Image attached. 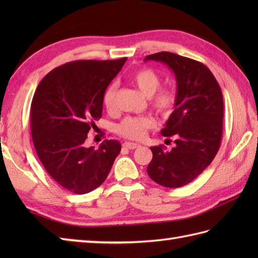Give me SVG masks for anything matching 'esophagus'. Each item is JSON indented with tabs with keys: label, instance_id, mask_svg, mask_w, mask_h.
I'll list each match as a JSON object with an SVG mask.
<instances>
[{
	"label": "esophagus",
	"instance_id": "34e87169",
	"mask_svg": "<svg viewBox=\"0 0 258 258\" xmlns=\"http://www.w3.org/2000/svg\"><path fill=\"white\" fill-rule=\"evenodd\" d=\"M123 146L126 147V149L134 150V149H138V147H140V144H138V143H132V142H124Z\"/></svg>",
	"mask_w": 258,
	"mask_h": 258
}]
</instances>
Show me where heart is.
<instances>
[{
  "mask_svg": "<svg viewBox=\"0 0 258 258\" xmlns=\"http://www.w3.org/2000/svg\"><path fill=\"white\" fill-rule=\"evenodd\" d=\"M132 83L150 97L152 107L164 117H167L174 111L176 105V92L169 87L160 89L162 79L151 69H143L134 73L131 78ZM117 85L115 83L109 84L103 94V104L107 111L112 112L115 108V97H116ZM155 125V120L149 115L143 116H127L120 122L116 132L120 136L130 140L143 139L147 131Z\"/></svg>",
  "mask_w": 258,
  "mask_h": 258,
  "instance_id": "obj_1",
  "label": "heart"
}]
</instances>
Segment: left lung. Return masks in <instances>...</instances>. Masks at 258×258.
Returning a JSON list of instances; mask_svg holds the SVG:
<instances>
[{
	"mask_svg": "<svg viewBox=\"0 0 258 258\" xmlns=\"http://www.w3.org/2000/svg\"><path fill=\"white\" fill-rule=\"evenodd\" d=\"M145 61L166 64L176 78V105L163 136H173L175 146L151 147L149 176L162 186L180 187L190 183L210 165L220 150L224 103L220 85L206 65L175 53L160 52Z\"/></svg>",
	"mask_w": 258,
	"mask_h": 258,
	"instance_id": "1",
	"label": "left lung"
}]
</instances>
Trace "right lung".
<instances>
[{
	"mask_svg": "<svg viewBox=\"0 0 258 258\" xmlns=\"http://www.w3.org/2000/svg\"><path fill=\"white\" fill-rule=\"evenodd\" d=\"M127 57L79 59L54 69L40 82L31 105L33 144L50 176L75 194L98 187L120 152L106 140L87 147V133L102 117L103 94Z\"/></svg>",
	"mask_w": 258,
	"mask_h": 258,
	"instance_id": "right-lung-1",
	"label": "right lung"
}]
</instances>
